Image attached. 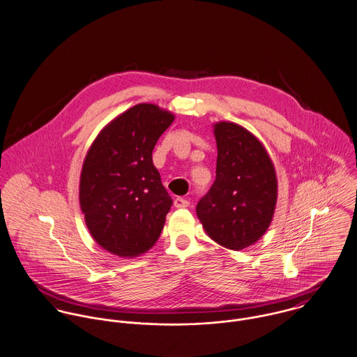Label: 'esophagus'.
<instances>
[{"instance_id":"34e87169","label":"esophagus","mask_w":357,"mask_h":357,"mask_svg":"<svg viewBox=\"0 0 357 357\" xmlns=\"http://www.w3.org/2000/svg\"><path fill=\"white\" fill-rule=\"evenodd\" d=\"M174 206L175 208H186V206H189V201L186 198H175L174 199Z\"/></svg>"}]
</instances>
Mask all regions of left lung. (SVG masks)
Wrapping results in <instances>:
<instances>
[{"label": "left lung", "instance_id": "obj_1", "mask_svg": "<svg viewBox=\"0 0 357 357\" xmlns=\"http://www.w3.org/2000/svg\"><path fill=\"white\" fill-rule=\"evenodd\" d=\"M216 179L196 206L198 219L216 243L245 249L268 230L278 199L274 162L261 141L233 121L213 124Z\"/></svg>", "mask_w": 357, "mask_h": 357}]
</instances>
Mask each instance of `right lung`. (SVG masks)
Here are the masks:
<instances>
[{"instance_id":"right-lung-1","label":"right lung","mask_w":357,"mask_h":357,"mask_svg":"<svg viewBox=\"0 0 357 357\" xmlns=\"http://www.w3.org/2000/svg\"><path fill=\"white\" fill-rule=\"evenodd\" d=\"M175 116L137 104L96 137L82 165L80 209L93 239L119 257H137L159 239L172 198L152 152Z\"/></svg>"}]
</instances>
